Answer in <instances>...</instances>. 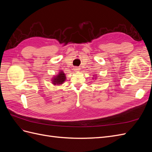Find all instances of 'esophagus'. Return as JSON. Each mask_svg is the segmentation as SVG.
I'll return each mask as SVG.
<instances>
[{"mask_svg":"<svg viewBox=\"0 0 152 152\" xmlns=\"http://www.w3.org/2000/svg\"><path fill=\"white\" fill-rule=\"evenodd\" d=\"M73 70H74V71L75 72H78L80 70V68L79 67H75L74 68H73Z\"/></svg>","mask_w":152,"mask_h":152,"instance_id":"34e87169","label":"esophagus"}]
</instances>
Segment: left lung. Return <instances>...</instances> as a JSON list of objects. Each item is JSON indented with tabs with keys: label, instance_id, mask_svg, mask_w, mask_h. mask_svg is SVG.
Instances as JSON below:
<instances>
[{
	"label": "left lung",
	"instance_id": "1",
	"mask_svg": "<svg viewBox=\"0 0 152 152\" xmlns=\"http://www.w3.org/2000/svg\"><path fill=\"white\" fill-rule=\"evenodd\" d=\"M93 76H94V77H95V76H96V77H94V78H96V75H95V76H94V75H93ZM93 79H94V78H93Z\"/></svg>",
	"mask_w": 152,
	"mask_h": 152
}]
</instances>
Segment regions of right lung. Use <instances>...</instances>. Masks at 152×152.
<instances>
[{"label":"right lung","instance_id":"obj_1","mask_svg":"<svg viewBox=\"0 0 152 152\" xmlns=\"http://www.w3.org/2000/svg\"><path fill=\"white\" fill-rule=\"evenodd\" d=\"M66 75L63 70H59L58 73L51 79L52 83L54 86H60L66 80Z\"/></svg>","mask_w":152,"mask_h":152}]
</instances>
